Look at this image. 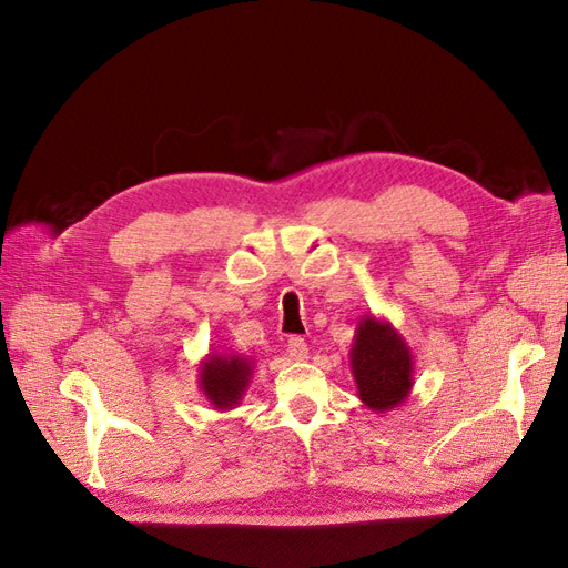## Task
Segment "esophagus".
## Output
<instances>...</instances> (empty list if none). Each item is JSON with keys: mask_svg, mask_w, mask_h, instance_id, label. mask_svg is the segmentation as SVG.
<instances>
[{"mask_svg": "<svg viewBox=\"0 0 568 568\" xmlns=\"http://www.w3.org/2000/svg\"><path fill=\"white\" fill-rule=\"evenodd\" d=\"M286 351L294 359H305L307 357V343L301 336H291Z\"/></svg>", "mask_w": 568, "mask_h": 568, "instance_id": "obj_1", "label": "esophagus"}]
</instances>
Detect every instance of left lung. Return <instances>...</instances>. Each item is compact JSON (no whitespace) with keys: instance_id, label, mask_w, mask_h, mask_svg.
<instances>
[{"instance_id":"1","label":"left lung","mask_w":568,"mask_h":568,"mask_svg":"<svg viewBox=\"0 0 568 568\" xmlns=\"http://www.w3.org/2000/svg\"><path fill=\"white\" fill-rule=\"evenodd\" d=\"M348 357L357 398L374 415L400 407L409 398L415 386V357L403 334L388 320L359 317Z\"/></svg>"}]
</instances>
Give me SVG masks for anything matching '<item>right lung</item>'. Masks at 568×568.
<instances>
[{"label": "right lung", "mask_w": 568, "mask_h": 568, "mask_svg": "<svg viewBox=\"0 0 568 568\" xmlns=\"http://www.w3.org/2000/svg\"><path fill=\"white\" fill-rule=\"evenodd\" d=\"M255 359L236 353H209L199 363V388L217 412H230L244 400Z\"/></svg>", "instance_id": "1"}]
</instances>
